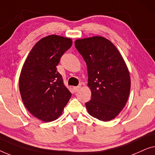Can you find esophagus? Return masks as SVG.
<instances>
[{
    "label": "esophagus",
    "instance_id": "esophagus-1",
    "mask_svg": "<svg viewBox=\"0 0 155 155\" xmlns=\"http://www.w3.org/2000/svg\"><path fill=\"white\" fill-rule=\"evenodd\" d=\"M81 88V86H76V87H74V90L75 92H77V91H78L80 90Z\"/></svg>",
    "mask_w": 155,
    "mask_h": 155
}]
</instances>
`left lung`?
<instances>
[{
  "label": "left lung",
  "mask_w": 155,
  "mask_h": 155,
  "mask_svg": "<svg viewBox=\"0 0 155 155\" xmlns=\"http://www.w3.org/2000/svg\"><path fill=\"white\" fill-rule=\"evenodd\" d=\"M74 43L88 69L91 99L86 103L87 111L100 121L112 120L129 96L130 78L125 61L117 47L104 37L78 38Z\"/></svg>",
  "instance_id": "obj_1"
}]
</instances>
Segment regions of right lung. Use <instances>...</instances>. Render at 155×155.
<instances>
[{"label":"right lung","mask_w":155,"mask_h":155,"mask_svg":"<svg viewBox=\"0 0 155 155\" xmlns=\"http://www.w3.org/2000/svg\"><path fill=\"white\" fill-rule=\"evenodd\" d=\"M72 45L70 38L50 35L34 45L21 68L19 88L31 114L44 122L56 120L71 96L56 66Z\"/></svg>","instance_id":"1"}]
</instances>
